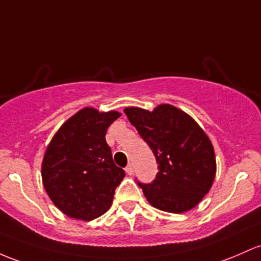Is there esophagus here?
<instances>
[{
    "mask_svg": "<svg viewBox=\"0 0 261 261\" xmlns=\"http://www.w3.org/2000/svg\"><path fill=\"white\" fill-rule=\"evenodd\" d=\"M125 171H126V173L128 174V176H131V174L134 173V166L133 165H128L127 167L125 168Z\"/></svg>",
    "mask_w": 261,
    "mask_h": 261,
    "instance_id": "34e87169",
    "label": "esophagus"
}]
</instances>
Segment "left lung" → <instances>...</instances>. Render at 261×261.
<instances>
[{
	"instance_id": "1",
	"label": "left lung",
	"mask_w": 261,
	"mask_h": 261,
	"mask_svg": "<svg viewBox=\"0 0 261 261\" xmlns=\"http://www.w3.org/2000/svg\"><path fill=\"white\" fill-rule=\"evenodd\" d=\"M124 111L160 165L152 183H139L147 202L176 214L196 207L210 192L217 172L216 153L204 130L171 104H160L152 111L137 107Z\"/></svg>"
}]
</instances>
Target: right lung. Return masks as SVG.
Instances as JSON below:
<instances>
[{"mask_svg":"<svg viewBox=\"0 0 261 261\" xmlns=\"http://www.w3.org/2000/svg\"><path fill=\"white\" fill-rule=\"evenodd\" d=\"M119 111L87 107L57 130L45 148L42 182L53 204L69 218L93 220L111 207L125 172L105 141Z\"/></svg>","mask_w":261,"mask_h":261,"instance_id":"right-lung-1","label":"right lung"}]
</instances>
